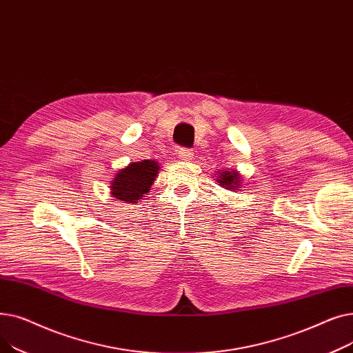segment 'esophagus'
Returning a JSON list of instances; mask_svg holds the SVG:
<instances>
[{"mask_svg": "<svg viewBox=\"0 0 353 353\" xmlns=\"http://www.w3.org/2000/svg\"><path fill=\"white\" fill-rule=\"evenodd\" d=\"M193 156H194V153L192 150H189V148H180V150H179V157L183 161L193 160Z\"/></svg>", "mask_w": 353, "mask_h": 353, "instance_id": "obj_1", "label": "esophagus"}]
</instances>
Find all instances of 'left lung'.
I'll return each instance as SVG.
<instances>
[{"instance_id":"obj_1","label":"left lung","mask_w":353,"mask_h":353,"mask_svg":"<svg viewBox=\"0 0 353 353\" xmlns=\"http://www.w3.org/2000/svg\"><path fill=\"white\" fill-rule=\"evenodd\" d=\"M219 177L216 179L217 183L221 188H228L229 190H237L240 186H242V181H240V174L236 170H225L217 173Z\"/></svg>"}]
</instances>
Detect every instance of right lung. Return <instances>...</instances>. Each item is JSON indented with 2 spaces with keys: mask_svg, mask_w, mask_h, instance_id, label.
I'll use <instances>...</instances> for the list:
<instances>
[{
  "mask_svg": "<svg viewBox=\"0 0 353 353\" xmlns=\"http://www.w3.org/2000/svg\"><path fill=\"white\" fill-rule=\"evenodd\" d=\"M160 172V165L154 160H141L127 164L116 172L110 181V194L117 201L137 203L152 190L154 180Z\"/></svg>",
  "mask_w": 353,
  "mask_h": 353,
  "instance_id": "right-lung-1",
  "label": "right lung"
}]
</instances>
